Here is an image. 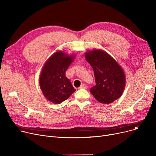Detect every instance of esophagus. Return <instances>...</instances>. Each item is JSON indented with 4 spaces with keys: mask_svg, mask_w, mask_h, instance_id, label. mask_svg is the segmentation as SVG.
Listing matches in <instances>:
<instances>
[{
    "mask_svg": "<svg viewBox=\"0 0 156 156\" xmlns=\"http://www.w3.org/2000/svg\"><path fill=\"white\" fill-rule=\"evenodd\" d=\"M80 88H87V85L86 84H82V85H81Z\"/></svg>",
    "mask_w": 156,
    "mask_h": 156,
    "instance_id": "obj_1",
    "label": "esophagus"
}]
</instances>
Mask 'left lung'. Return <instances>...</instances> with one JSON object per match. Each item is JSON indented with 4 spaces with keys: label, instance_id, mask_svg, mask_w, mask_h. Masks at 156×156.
<instances>
[{
    "label": "left lung",
    "instance_id": "1",
    "mask_svg": "<svg viewBox=\"0 0 156 156\" xmlns=\"http://www.w3.org/2000/svg\"><path fill=\"white\" fill-rule=\"evenodd\" d=\"M85 58L94 72L96 85L90 92L96 100L108 104L119 99L125 87V76L118 62L101 50L87 52Z\"/></svg>",
    "mask_w": 156,
    "mask_h": 156
}]
</instances>
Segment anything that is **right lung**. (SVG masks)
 Segmentation results:
<instances>
[{"label": "right lung", "mask_w": 156, "mask_h": 156, "mask_svg": "<svg viewBox=\"0 0 156 156\" xmlns=\"http://www.w3.org/2000/svg\"><path fill=\"white\" fill-rule=\"evenodd\" d=\"M74 59L73 56L57 52L49 58L41 71L40 88L46 99L55 104L64 102L76 91L65 73Z\"/></svg>", "instance_id": "right-lung-1"}]
</instances>
